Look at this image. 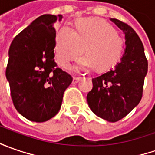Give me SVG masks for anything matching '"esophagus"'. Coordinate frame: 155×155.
Masks as SVG:
<instances>
[{
  "instance_id": "obj_1",
  "label": "esophagus",
  "mask_w": 155,
  "mask_h": 155,
  "mask_svg": "<svg viewBox=\"0 0 155 155\" xmlns=\"http://www.w3.org/2000/svg\"><path fill=\"white\" fill-rule=\"evenodd\" d=\"M81 79H82V78H80V77H74L72 82H73V84H77V83H78Z\"/></svg>"
}]
</instances>
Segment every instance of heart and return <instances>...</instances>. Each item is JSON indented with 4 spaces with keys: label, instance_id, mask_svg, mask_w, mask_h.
I'll use <instances>...</instances> for the list:
<instances>
[{
    "label": "heart",
    "instance_id": "1",
    "mask_svg": "<svg viewBox=\"0 0 155 155\" xmlns=\"http://www.w3.org/2000/svg\"><path fill=\"white\" fill-rule=\"evenodd\" d=\"M125 42L117 34L115 27L99 18L78 19L74 22V31L62 27L56 35V58L67 68L84 52L86 55L78 60L75 69L95 67L104 71L116 65L124 50Z\"/></svg>",
    "mask_w": 155,
    "mask_h": 155
}]
</instances>
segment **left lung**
<instances>
[{"label":"left lung","instance_id":"1","mask_svg":"<svg viewBox=\"0 0 155 155\" xmlns=\"http://www.w3.org/2000/svg\"><path fill=\"white\" fill-rule=\"evenodd\" d=\"M125 34L126 49L121 61L92 78L87 102L93 113L108 122L122 119L142 97L147 60L141 40L134 29L117 19H110Z\"/></svg>","mask_w":155,"mask_h":155}]
</instances>
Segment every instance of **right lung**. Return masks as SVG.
Wrapping results in <instances>:
<instances>
[{
  "mask_svg": "<svg viewBox=\"0 0 155 155\" xmlns=\"http://www.w3.org/2000/svg\"><path fill=\"white\" fill-rule=\"evenodd\" d=\"M63 16L38 17L12 41L6 78L16 110L29 121L43 122L56 116L72 78L54 61L56 31Z\"/></svg>",
  "mask_w": 155,
  "mask_h": 155,
  "instance_id": "1",
  "label": "right lung"
}]
</instances>
